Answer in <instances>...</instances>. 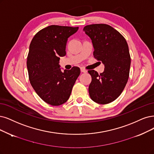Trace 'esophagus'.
Segmentation results:
<instances>
[{"instance_id":"esophagus-1","label":"esophagus","mask_w":154,"mask_h":154,"mask_svg":"<svg viewBox=\"0 0 154 154\" xmlns=\"http://www.w3.org/2000/svg\"><path fill=\"white\" fill-rule=\"evenodd\" d=\"M81 72H83V73H86L88 72V70L85 69V68H81Z\"/></svg>"}]
</instances>
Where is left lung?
<instances>
[{"label":"left lung","mask_w":154,"mask_h":154,"mask_svg":"<svg viewBox=\"0 0 154 154\" xmlns=\"http://www.w3.org/2000/svg\"><path fill=\"white\" fill-rule=\"evenodd\" d=\"M91 39L94 57L105 65L103 73L89 70L92 81L89 94L93 101L105 105L116 100L127 84L131 57L126 39L109 25L93 24L84 28Z\"/></svg>","instance_id":"1"}]
</instances>
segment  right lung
<instances>
[{
    "instance_id": "1",
    "label": "right lung",
    "mask_w": 154,
    "mask_h": 154,
    "mask_svg": "<svg viewBox=\"0 0 154 154\" xmlns=\"http://www.w3.org/2000/svg\"><path fill=\"white\" fill-rule=\"evenodd\" d=\"M79 27L51 25L37 32L30 44L27 57L29 80L36 93L53 106L65 103L80 75V68L73 66L62 72L60 57L66 55L68 37Z\"/></svg>"
}]
</instances>
